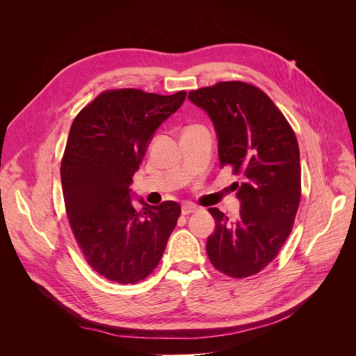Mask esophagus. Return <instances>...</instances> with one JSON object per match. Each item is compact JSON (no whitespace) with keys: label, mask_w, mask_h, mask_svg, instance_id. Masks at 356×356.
<instances>
[{"label":"esophagus","mask_w":356,"mask_h":356,"mask_svg":"<svg viewBox=\"0 0 356 356\" xmlns=\"http://www.w3.org/2000/svg\"><path fill=\"white\" fill-rule=\"evenodd\" d=\"M197 211V207L195 203H190V202H186V203H182V207H181V212H182V215H188V213H191V212H196Z\"/></svg>","instance_id":"esophagus-1"}]
</instances>
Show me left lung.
<instances>
[{"label": "left lung", "instance_id": "obj_1", "mask_svg": "<svg viewBox=\"0 0 356 356\" xmlns=\"http://www.w3.org/2000/svg\"><path fill=\"white\" fill-rule=\"evenodd\" d=\"M211 118L220 166H232L241 202L229 220L209 208L215 230L207 241L213 267L230 277L252 276L281 251L300 203V149L294 131L268 96L255 86L222 81L188 93Z\"/></svg>", "mask_w": 356, "mask_h": 356}]
</instances>
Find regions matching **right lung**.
<instances>
[{
    "mask_svg": "<svg viewBox=\"0 0 356 356\" xmlns=\"http://www.w3.org/2000/svg\"><path fill=\"white\" fill-rule=\"evenodd\" d=\"M187 96L120 89L101 93L74 118L60 181L72 233L93 270L136 284L157 267L181 208L132 196V177L160 124Z\"/></svg>",
    "mask_w": 356,
    "mask_h": 356,
    "instance_id": "right-lung-1",
    "label": "right lung"
}]
</instances>
